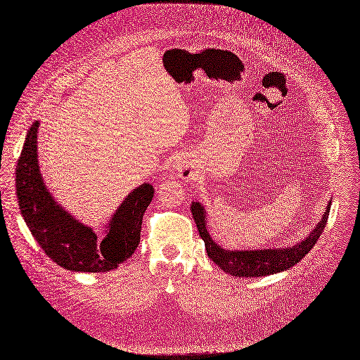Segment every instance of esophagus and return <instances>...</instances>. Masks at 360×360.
Wrapping results in <instances>:
<instances>
[{
	"instance_id": "1",
	"label": "esophagus",
	"mask_w": 360,
	"mask_h": 360,
	"mask_svg": "<svg viewBox=\"0 0 360 360\" xmlns=\"http://www.w3.org/2000/svg\"><path fill=\"white\" fill-rule=\"evenodd\" d=\"M173 171H174V173H177L180 177H184V179H189L193 174L192 164L187 161L186 158H177L173 162Z\"/></svg>"
}]
</instances>
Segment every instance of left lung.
I'll list each match as a JSON object with an SVG mask.
<instances>
[{
    "label": "left lung",
    "instance_id": "left-lung-1",
    "mask_svg": "<svg viewBox=\"0 0 360 360\" xmlns=\"http://www.w3.org/2000/svg\"><path fill=\"white\" fill-rule=\"evenodd\" d=\"M330 203L325 210L322 219L318 222V226L312 230L304 240L292 246V248H278V249H258V250H226L219 245H217L211 234L207 230V211L199 202H192L191 211L195 218L199 236L205 242V249L210 258L224 272L234 277H265L269 274H277L295 266L306 253H309L311 249L318 242L319 236L322 234L325 226H327L328 215H330Z\"/></svg>",
    "mask_w": 360,
    "mask_h": 360
}]
</instances>
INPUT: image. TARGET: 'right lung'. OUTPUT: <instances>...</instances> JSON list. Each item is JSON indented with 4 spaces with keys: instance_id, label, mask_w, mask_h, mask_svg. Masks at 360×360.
Returning a JSON list of instances; mask_svg holds the SVG:
<instances>
[{
    "instance_id": "add662e5",
    "label": "right lung",
    "mask_w": 360,
    "mask_h": 360,
    "mask_svg": "<svg viewBox=\"0 0 360 360\" xmlns=\"http://www.w3.org/2000/svg\"><path fill=\"white\" fill-rule=\"evenodd\" d=\"M39 123L27 131L15 167V191L22 217L38 245L57 265L76 272H107L134 253L141 242L143 214L153 198V187L143 183L120 205L107 226L105 237L73 218L46 189L38 164Z\"/></svg>"
}]
</instances>
